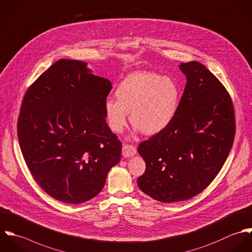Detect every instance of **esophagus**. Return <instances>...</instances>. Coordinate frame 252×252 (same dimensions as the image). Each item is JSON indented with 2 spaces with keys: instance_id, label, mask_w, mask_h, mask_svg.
<instances>
[{
  "instance_id": "1",
  "label": "esophagus",
  "mask_w": 252,
  "mask_h": 252,
  "mask_svg": "<svg viewBox=\"0 0 252 252\" xmlns=\"http://www.w3.org/2000/svg\"><path fill=\"white\" fill-rule=\"evenodd\" d=\"M137 153V150L134 146H131V145H124L122 147V156L124 158H130V157H133L135 156Z\"/></svg>"
}]
</instances>
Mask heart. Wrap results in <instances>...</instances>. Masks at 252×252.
I'll list each match as a JSON object with an SVG mask.
<instances>
[{
	"mask_svg": "<svg viewBox=\"0 0 252 252\" xmlns=\"http://www.w3.org/2000/svg\"><path fill=\"white\" fill-rule=\"evenodd\" d=\"M117 100L108 98L104 112L109 128L121 133L130 121L144 134L163 131L173 120L179 106L180 90L170 77L153 72H135L126 77L115 91Z\"/></svg>",
	"mask_w": 252,
	"mask_h": 252,
	"instance_id": "obj_1",
	"label": "heart"
}]
</instances>
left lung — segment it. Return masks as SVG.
<instances>
[{"label": "left lung", "mask_w": 252, "mask_h": 252, "mask_svg": "<svg viewBox=\"0 0 252 252\" xmlns=\"http://www.w3.org/2000/svg\"><path fill=\"white\" fill-rule=\"evenodd\" d=\"M179 67L187 84L176 115L138 148L146 162L139 188L166 203L191 198L209 186L224 165L236 133L234 105L222 83L198 62Z\"/></svg>", "instance_id": "1"}]
</instances>
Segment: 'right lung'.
<instances>
[{
    "label": "right lung",
    "instance_id": "1",
    "mask_svg": "<svg viewBox=\"0 0 252 252\" xmlns=\"http://www.w3.org/2000/svg\"><path fill=\"white\" fill-rule=\"evenodd\" d=\"M111 88L87 63L60 60L23 97L17 121L21 153L35 181L60 201L94 197L120 161L122 144L105 121Z\"/></svg>",
    "mask_w": 252,
    "mask_h": 252
}]
</instances>
